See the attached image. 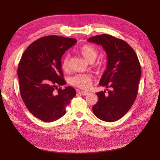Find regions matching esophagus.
Here are the masks:
<instances>
[{
    "instance_id": "obj_1",
    "label": "esophagus",
    "mask_w": 160,
    "mask_h": 160,
    "mask_svg": "<svg viewBox=\"0 0 160 160\" xmlns=\"http://www.w3.org/2000/svg\"><path fill=\"white\" fill-rule=\"evenodd\" d=\"M80 93L82 95H83V96H85V95H87L88 94V92H86V91H80Z\"/></svg>"
}]
</instances>
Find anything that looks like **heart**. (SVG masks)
<instances>
[{
    "instance_id": "heart-1",
    "label": "heart",
    "mask_w": 160,
    "mask_h": 160,
    "mask_svg": "<svg viewBox=\"0 0 160 160\" xmlns=\"http://www.w3.org/2000/svg\"><path fill=\"white\" fill-rule=\"evenodd\" d=\"M78 52L89 63H93L97 59L98 51L95 47L91 44H85L81 46ZM69 54H67L64 56L62 60V68L64 71H67L69 68ZM102 65L97 66L98 71L102 69ZM70 82L75 87L81 88L82 89H87L90 88L92 83L91 76L88 74H77L71 78Z\"/></svg>"
}]
</instances>
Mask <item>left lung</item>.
Instances as JSON below:
<instances>
[{
	"label": "left lung",
	"mask_w": 160,
	"mask_h": 160,
	"mask_svg": "<svg viewBox=\"0 0 160 160\" xmlns=\"http://www.w3.org/2000/svg\"><path fill=\"white\" fill-rule=\"evenodd\" d=\"M102 45L107 54V66L99 85L108 91L97 93L98 102L92 110L95 115L106 122H114L128 112L136 98L141 77L137 54L127 42L108 34L88 40Z\"/></svg>",
	"instance_id": "8db88e82"
}]
</instances>
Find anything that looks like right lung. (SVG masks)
I'll list each match as a JSON object with an SVG mask.
<instances>
[{
  "label": "right lung",
  "mask_w": 160,
  "mask_h": 160,
  "mask_svg": "<svg viewBox=\"0 0 160 160\" xmlns=\"http://www.w3.org/2000/svg\"><path fill=\"white\" fill-rule=\"evenodd\" d=\"M77 42L74 38L48 36L33 41L22 55L18 70L21 95L28 111L44 122L63 116L76 95L73 88L60 86L66 83L62 57Z\"/></svg>",
  "instance_id": "1"
}]
</instances>
